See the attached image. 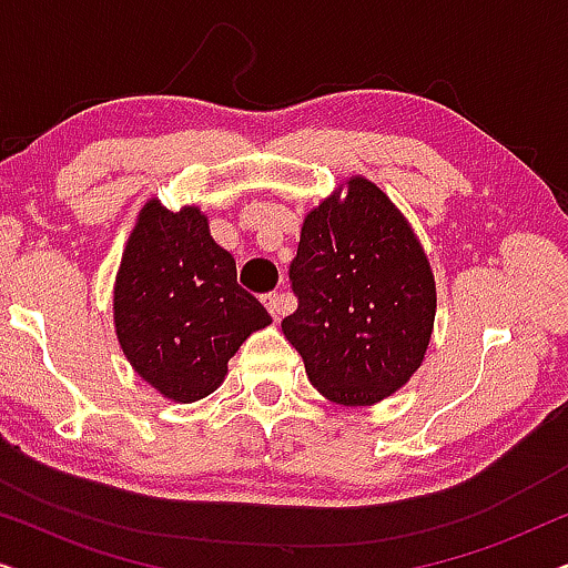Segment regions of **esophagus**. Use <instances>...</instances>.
I'll return each instance as SVG.
<instances>
[{
  "mask_svg": "<svg viewBox=\"0 0 568 568\" xmlns=\"http://www.w3.org/2000/svg\"><path fill=\"white\" fill-rule=\"evenodd\" d=\"M263 302H266L268 313H271V317H274V321H278V317H282L286 310H290V297H286L284 292H271V294H266V297H263Z\"/></svg>",
  "mask_w": 568,
  "mask_h": 568,
  "instance_id": "34e87169",
  "label": "esophagus"
}]
</instances>
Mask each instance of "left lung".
Returning a JSON list of instances; mask_svg holds the SVG:
<instances>
[{"label": "left lung", "mask_w": 568, "mask_h": 568, "mask_svg": "<svg viewBox=\"0 0 568 568\" xmlns=\"http://www.w3.org/2000/svg\"><path fill=\"white\" fill-rule=\"evenodd\" d=\"M290 278L300 305L282 331L325 398L375 406L422 367L437 284L414 227L367 178L310 209Z\"/></svg>", "instance_id": "8db88e82"}]
</instances>
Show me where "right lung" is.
I'll list each match as a JSON object with an SVG mask.
<instances>
[{
    "mask_svg": "<svg viewBox=\"0 0 568 568\" xmlns=\"http://www.w3.org/2000/svg\"><path fill=\"white\" fill-rule=\"evenodd\" d=\"M271 315L237 284L199 206L150 199L123 247L113 325L131 367L162 398L193 403L224 383L227 362Z\"/></svg>",
    "mask_w": 568,
    "mask_h": 568,
    "instance_id": "right-lung-1",
    "label": "right lung"
}]
</instances>
